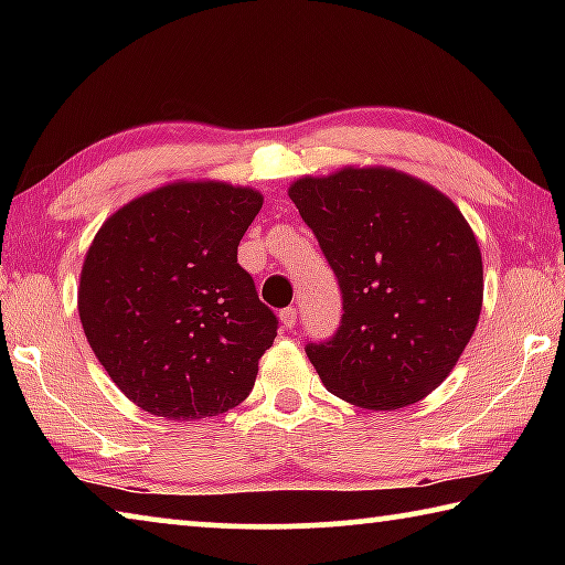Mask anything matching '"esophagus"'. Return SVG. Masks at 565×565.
<instances>
[{
  "label": "esophagus",
  "instance_id": "esophagus-1",
  "mask_svg": "<svg viewBox=\"0 0 565 565\" xmlns=\"http://www.w3.org/2000/svg\"><path fill=\"white\" fill-rule=\"evenodd\" d=\"M279 319H281V323H284V329H294L296 319H299V311H296L294 306H289V309H284V311L279 313Z\"/></svg>",
  "mask_w": 565,
  "mask_h": 565
}]
</instances>
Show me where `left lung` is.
I'll return each instance as SVG.
<instances>
[{
	"label": "left lung",
	"instance_id": "8db88e82",
	"mask_svg": "<svg viewBox=\"0 0 565 565\" xmlns=\"http://www.w3.org/2000/svg\"><path fill=\"white\" fill-rule=\"evenodd\" d=\"M291 202L337 274L343 317L306 356L333 396L374 411L438 388L483 306L473 228L436 186L391 167L301 177Z\"/></svg>",
	"mask_w": 565,
	"mask_h": 565
}]
</instances>
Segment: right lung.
Returning <instances> with one entry per match:
<instances>
[{
    "mask_svg": "<svg viewBox=\"0 0 565 565\" xmlns=\"http://www.w3.org/2000/svg\"><path fill=\"white\" fill-rule=\"evenodd\" d=\"M252 186L171 181L117 209L79 274L82 329L124 396L171 420L218 416L254 388L276 317L236 264Z\"/></svg>",
    "mask_w": 565,
    "mask_h": 565,
    "instance_id": "obj_1",
    "label": "right lung"
}]
</instances>
